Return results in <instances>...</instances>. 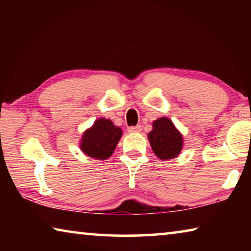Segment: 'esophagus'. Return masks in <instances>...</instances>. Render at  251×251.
<instances>
[{"label":"esophagus","mask_w":251,"mask_h":251,"mask_svg":"<svg viewBox=\"0 0 251 251\" xmlns=\"http://www.w3.org/2000/svg\"><path fill=\"white\" fill-rule=\"evenodd\" d=\"M127 130H128V133H139V131H141L142 130V127L141 126H139V125H137V126H131V127H129V128L128 129H127Z\"/></svg>","instance_id":"1"}]
</instances>
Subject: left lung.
I'll use <instances>...</instances> for the list:
<instances>
[{"instance_id": "obj_1", "label": "left lung", "mask_w": 251, "mask_h": 251, "mask_svg": "<svg viewBox=\"0 0 251 251\" xmlns=\"http://www.w3.org/2000/svg\"><path fill=\"white\" fill-rule=\"evenodd\" d=\"M154 154L161 160L176 158L184 146V137L168 117L152 122V129L147 135Z\"/></svg>"}]
</instances>
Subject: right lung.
<instances>
[{"instance_id":"right-lung-1","label":"right lung","mask_w":251,"mask_h":251,"mask_svg":"<svg viewBox=\"0 0 251 251\" xmlns=\"http://www.w3.org/2000/svg\"><path fill=\"white\" fill-rule=\"evenodd\" d=\"M123 135L121 127L114 125L110 120L97 118L90 128L82 135L79 150L91 158L106 160L113 155Z\"/></svg>"}]
</instances>
